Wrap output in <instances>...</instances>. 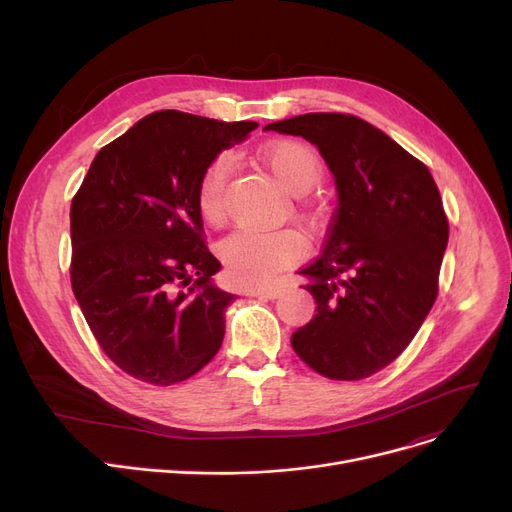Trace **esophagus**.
<instances>
[{"label":"esophagus","mask_w":512,"mask_h":512,"mask_svg":"<svg viewBox=\"0 0 512 512\" xmlns=\"http://www.w3.org/2000/svg\"><path fill=\"white\" fill-rule=\"evenodd\" d=\"M253 297H263V299H278L282 294V288L280 286H267V288H257V290H251Z\"/></svg>","instance_id":"1"}]
</instances>
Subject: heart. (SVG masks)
Here are the masks:
<instances>
[{
  "mask_svg": "<svg viewBox=\"0 0 512 512\" xmlns=\"http://www.w3.org/2000/svg\"><path fill=\"white\" fill-rule=\"evenodd\" d=\"M259 159L272 176L292 195H305L324 174V159L303 141H276L261 149ZM230 157L220 155L207 166L197 205L201 218L209 226H220L226 220V182ZM303 222L315 226L324 218L319 209H305ZM303 255V240L290 230H249L242 228L222 240L220 257L226 274L240 286H263L272 282L282 270Z\"/></svg>",
  "mask_w": 512,
  "mask_h": 512,
  "instance_id": "obj_1",
  "label": "heart"
}]
</instances>
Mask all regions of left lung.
I'll return each mask as SVG.
<instances>
[{
  "instance_id": "1",
  "label": "left lung",
  "mask_w": 512,
  "mask_h": 512,
  "mask_svg": "<svg viewBox=\"0 0 512 512\" xmlns=\"http://www.w3.org/2000/svg\"><path fill=\"white\" fill-rule=\"evenodd\" d=\"M263 130L313 143L334 174L338 207L303 274L315 315L290 336L311 369L363 380L415 338L438 297L448 220L429 170L380 128L348 114H305Z\"/></svg>"
}]
</instances>
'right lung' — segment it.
<instances>
[{
	"label": "right lung",
	"instance_id": "right-lung-1",
	"mask_svg": "<svg viewBox=\"0 0 512 512\" xmlns=\"http://www.w3.org/2000/svg\"><path fill=\"white\" fill-rule=\"evenodd\" d=\"M257 122L176 110L145 116L105 145L70 207L74 297L122 371L170 386L205 367L224 340L234 294L203 240L201 178Z\"/></svg>",
	"mask_w": 512,
	"mask_h": 512
}]
</instances>
